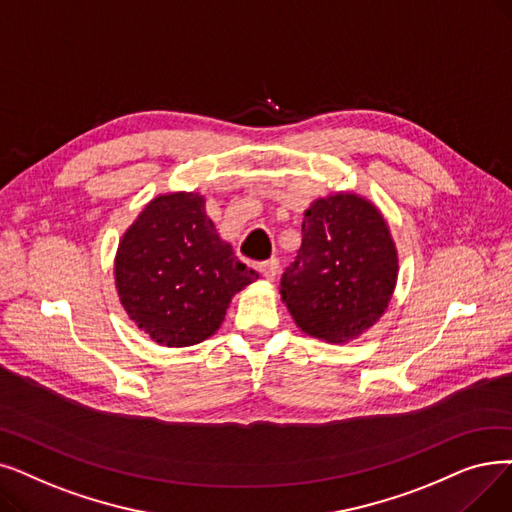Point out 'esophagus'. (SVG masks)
Instances as JSON below:
<instances>
[{"mask_svg": "<svg viewBox=\"0 0 512 512\" xmlns=\"http://www.w3.org/2000/svg\"><path fill=\"white\" fill-rule=\"evenodd\" d=\"M259 272L263 274L265 280H276L278 272H280V261L278 259H270V261H263L259 263Z\"/></svg>", "mask_w": 512, "mask_h": 512, "instance_id": "34e87169", "label": "esophagus"}]
</instances>
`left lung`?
<instances>
[{
    "instance_id": "left-lung-1",
    "label": "left lung",
    "mask_w": 512,
    "mask_h": 512,
    "mask_svg": "<svg viewBox=\"0 0 512 512\" xmlns=\"http://www.w3.org/2000/svg\"><path fill=\"white\" fill-rule=\"evenodd\" d=\"M301 249L280 280L297 326L326 343L358 339L379 322L397 282V251L381 211L337 192L305 211Z\"/></svg>"
}]
</instances>
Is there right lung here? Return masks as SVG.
<instances>
[{"label": "right lung", "instance_id": "right-lung-1", "mask_svg": "<svg viewBox=\"0 0 512 512\" xmlns=\"http://www.w3.org/2000/svg\"><path fill=\"white\" fill-rule=\"evenodd\" d=\"M257 280L219 238L196 192L161 194L123 234L115 284L127 316L167 347L215 335L232 297Z\"/></svg>", "mask_w": 512, "mask_h": 512}]
</instances>
